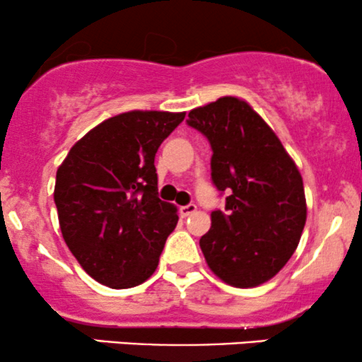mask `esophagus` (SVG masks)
Returning <instances> with one entry per match:
<instances>
[{"mask_svg": "<svg viewBox=\"0 0 362 362\" xmlns=\"http://www.w3.org/2000/svg\"><path fill=\"white\" fill-rule=\"evenodd\" d=\"M195 211H197V206H195V204H187V206H182L180 209H178V213H180L182 218H187V216L194 214Z\"/></svg>", "mask_w": 362, "mask_h": 362, "instance_id": "1", "label": "esophagus"}]
</instances>
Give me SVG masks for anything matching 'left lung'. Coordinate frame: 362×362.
Returning <instances> with one entry per match:
<instances>
[{
  "mask_svg": "<svg viewBox=\"0 0 362 362\" xmlns=\"http://www.w3.org/2000/svg\"><path fill=\"white\" fill-rule=\"evenodd\" d=\"M190 127L213 149L211 178L226 192L224 211L211 213L199 240L219 279L255 288L291 259L306 223L303 178L276 132L245 100L223 97L189 112Z\"/></svg>",
  "mask_w": 362,
  "mask_h": 362,
  "instance_id": "8db88e82",
  "label": "left lung"
}]
</instances>
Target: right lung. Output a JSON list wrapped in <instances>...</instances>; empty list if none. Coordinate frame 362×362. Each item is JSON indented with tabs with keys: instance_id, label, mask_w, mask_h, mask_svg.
Returning <instances> with one entry per match:
<instances>
[{
	"instance_id": "obj_1",
	"label": "right lung",
	"mask_w": 362,
	"mask_h": 362,
	"mask_svg": "<svg viewBox=\"0 0 362 362\" xmlns=\"http://www.w3.org/2000/svg\"><path fill=\"white\" fill-rule=\"evenodd\" d=\"M185 112L131 110L86 132L57 168L62 238L88 276L112 289L156 271L177 207L158 197L155 156Z\"/></svg>"
}]
</instances>
